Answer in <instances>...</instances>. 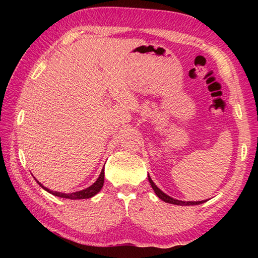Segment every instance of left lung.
Returning a JSON list of instances; mask_svg holds the SVG:
<instances>
[{
  "label": "left lung",
  "instance_id": "1",
  "mask_svg": "<svg viewBox=\"0 0 258 258\" xmlns=\"http://www.w3.org/2000/svg\"><path fill=\"white\" fill-rule=\"evenodd\" d=\"M148 180H149L150 184L152 186V189H154L155 194L158 196V197L163 200V202L165 203H168V204H173V205H180V206H190V205H200L205 203V200H203V202H182V200H177V199H174L172 197H169V196H167L166 194H164L163 191H161L158 186H157L154 181L151 180V177L148 175Z\"/></svg>",
  "mask_w": 258,
  "mask_h": 258
}]
</instances>
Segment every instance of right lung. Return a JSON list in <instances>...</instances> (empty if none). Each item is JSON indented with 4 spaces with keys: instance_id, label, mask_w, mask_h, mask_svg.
<instances>
[{
    "instance_id": "1",
    "label": "right lung",
    "mask_w": 258,
    "mask_h": 258,
    "mask_svg": "<svg viewBox=\"0 0 258 258\" xmlns=\"http://www.w3.org/2000/svg\"><path fill=\"white\" fill-rule=\"evenodd\" d=\"M36 182L40 184L43 189L45 191L50 192L53 196H56V197H60V198H66V199H89L91 197H93L98 194V192L102 189L103 186V182H104V169L101 171V174H100L98 180L95 181L92 185L86 187L84 190H81V191H77V192H73V194H62V192H58V191H51L50 189H47L43 184H41L40 182L36 180Z\"/></svg>"
}]
</instances>
